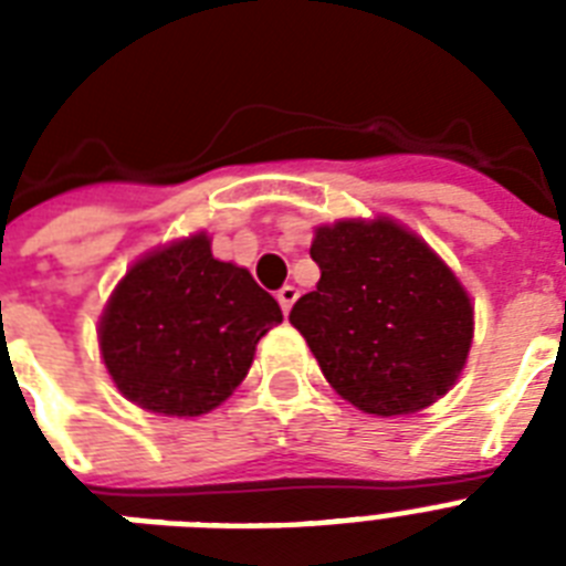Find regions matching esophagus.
<instances>
[{
	"mask_svg": "<svg viewBox=\"0 0 566 566\" xmlns=\"http://www.w3.org/2000/svg\"><path fill=\"white\" fill-rule=\"evenodd\" d=\"M296 296H300V291H296L293 284H284L282 291L275 293V300H279V305H282V311H284V317L291 314V308H293V302H296Z\"/></svg>",
	"mask_w": 566,
	"mask_h": 566,
	"instance_id": "34e87169",
	"label": "esophagus"
}]
</instances>
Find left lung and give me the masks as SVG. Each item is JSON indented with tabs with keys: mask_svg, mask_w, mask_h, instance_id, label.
<instances>
[{
	"mask_svg": "<svg viewBox=\"0 0 566 566\" xmlns=\"http://www.w3.org/2000/svg\"><path fill=\"white\" fill-rule=\"evenodd\" d=\"M317 291L291 323L337 394L376 417L429 408L455 385L473 344L464 284L399 222L340 220L311 243Z\"/></svg>",
	"mask_w": 566,
	"mask_h": 566,
	"instance_id": "obj_1",
	"label": "left lung"
}]
</instances>
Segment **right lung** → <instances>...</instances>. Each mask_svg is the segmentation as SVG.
Wrapping results in <instances>:
<instances>
[{"label":"right lung","mask_w":566,"mask_h":566,"mask_svg":"<svg viewBox=\"0 0 566 566\" xmlns=\"http://www.w3.org/2000/svg\"><path fill=\"white\" fill-rule=\"evenodd\" d=\"M282 308L249 270L211 255L208 234L137 261L99 319V349L128 402L164 417H199L247 378L258 340Z\"/></svg>","instance_id":"obj_1"}]
</instances>
